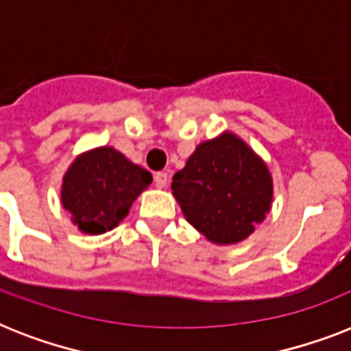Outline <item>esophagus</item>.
Returning <instances> with one entry per match:
<instances>
[{"mask_svg": "<svg viewBox=\"0 0 351 351\" xmlns=\"http://www.w3.org/2000/svg\"><path fill=\"white\" fill-rule=\"evenodd\" d=\"M167 182H169V176H167V173H156V175H154V186L158 187V189H164V187H167Z\"/></svg>", "mask_w": 351, "mask_h": 351, "instance_id": "1", "label": "esophagus"}]
</instances>
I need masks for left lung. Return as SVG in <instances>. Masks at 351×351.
Listing matches in <instances>:
<instances>
[{"instance_id":"1","label":"left lung","mask_w":351,"mask_h":351,"mask_svg":"<svg viewBox=\"0 0 351 351\" xmlns=\"http://www.w3.org/2000/svg\"><path fill=\"white\" fill-rule=\"evenodd\" d=\"M171 187L187 222L215 244L247 239L271 208L266 164L231 132L200 143Z\"/></svg>"}]
</instances>
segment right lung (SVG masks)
Wrapping results in <instances>:
<instances>
[{
    "label": "right lung",
    "instance_id": "obj_1",
    "mask_svg": "<svg viewBox=\"0 0 351 351\" xmlns=\"http://www.w3.org/2000/svg\"><path fill=\"white\" fill-rule=\"evenodd\" d=\"M153 175L132 164L112 147H98L82 154L63 176L62 204L73 222L85 233L112 230L129 213V208Z\"/></svg>",
    "mask_w": 351,
    "mask_h": 351
}]
</instances>
